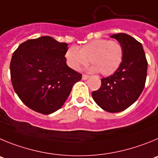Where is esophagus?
Returning a JSON list of instances; mask_svg holds the SVG:
<instances>
[{"label":"esophagus","instance_id":"1","mask_svg":"<svg viewBox=\"0 0 158 158\" xmlns=\"http://www.w3.org/2000/svg\"><path fill=\"white\" fill-rule=\"evenodd\" d=\"M89 77V76H87V75H82V79H83V80H86V79H87Z\"/></svg>","mask_w":158,"mask_h":158}]
</instances>
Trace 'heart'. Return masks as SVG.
I'll use <instances>...</instances> for the list:
<instances>
[{"label": "heart", "mask_w": 158, "mask_h": 158, "mask_svg": "<svg viewBox=\"0 0 158 158\" xmlns=\"http://www.w3.org/2000/svg\"><path fill=\"white\" fill-rule=\"evenodd\" d=\"M123 57V49L117 41L97 39L85 44L79 50L70 47L65 52L67 63L70 68L80 71L90 63L92 72H98L103 76H110L121 64Z\"/></svg>", "instance_id": "obj_1"}]
</instances>
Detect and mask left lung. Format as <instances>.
I'll return each instance as SVG.
<instances>
[{"instance_id": "obj_1", "label": "left lung", "mask_w": 158, "mask_h": 158, "mask_svg": "<svg viewBox=\"0 0 158 158\" xmlns=\"http://www.w3.org/2000/svg\"><path fill=\"white\" fill-rule=\"evenodd\" d=\"M121 44L123 61L113 75L102 79L99 89L92 92L97 105L109 113H119L136 102L145 86L147 60L143 45L124 33L111 35Z\"/></svg>"}]
</instances>
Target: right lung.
<instances>
[{
  "label": "right lung",
  "instance_id": "1",
  "mask_svg": "<svg viewBox=\"0 0 158 158\" xmlns=\"http://www.w3.org/2000/svg\"><path fill=\"white\" fill-rule=\"evenodd\" d=\"M68 44L42 36L20 44L13 52L10 72L14 90L32 110L51 114L63 106L82 75L66 64Z\"/></svg>",
  "mask_w": 158,
  "mask_h": 158
}]
</instances>
